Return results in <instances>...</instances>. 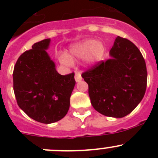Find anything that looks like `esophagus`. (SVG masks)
Masks as SVG:
<instances>
[{"instance_id": "1", "label": "esophagus", "mask_w": 158, "mask_h": 158, "mask_svg": "<svg viewBox=\"0 0 158 158\" xmlns=\"http://www.w3.org/2000/svg\"><path fill=\"white\" fill-rule=\"evenodd\" d=\"M75 80H76V82H80L81 80H82V76H81V73H79V72H77V73H76V74H75Z\"/></svg>"}]
</instances>
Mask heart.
Wrapping results in <instances>:
<instances>
[{
  "mask_svg": "<svg viewBox=\"0 0 158 158\" xmlns=\"http://www.w3.org/2000/svg\"><path fill=\"white\" fill-rule=\"evenodd\" d=\"M103 52L104 47L101 44L93 40H89L73 47L69 55H62L60 56V62L70 66L75 58H84L87 56L89 61L96 62L102 56Z\"/></svg>",
  "mask_w": 158,
  "mask_h": 158,
  "instance_id": "b5f03b06",
  "label": "heart"
}]
</instances>
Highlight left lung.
<instances>
[{
	"instance_id": "1",
	"label": "left lung",
	"mask_w": 158,
	"mask_h": 158,
	"mask_svg": "<svg viewBox=\"0 0 158 158\" xmlns=\"http://www.w3.org/2000/svg\"><path fill=\"white\" fill-rule=\"evenodd\" d=\"M111 58L100 61L82 73L88 83L93 108L101 114L122 118L141 102L147 88L146 63L138 47L117 36L110 50Z\"/></svg>"
}]
</instances>
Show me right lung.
<instances>
[{
    "instance_id": "obj_1",
    "label": "right lung",
    "mask_w": 158,
    "mask_h": 158,
    "mask_svg": "<svg viewBox=\"0 0 158 158\" xmlns=\"http://www.w3.org/2000/svg\"><path fill=\"white\" fill-rule=\"evenodd\" d=\"M50 39L36 43L20 56L13 73L17 105L30 118L50 124L63 118L69 109L76 81L74 73L59 74L46 49Z\"/></svg>"
}]
</instances>
